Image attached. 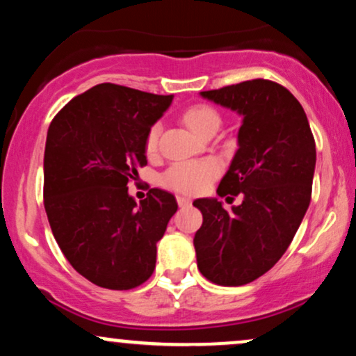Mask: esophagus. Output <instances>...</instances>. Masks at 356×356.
<instances>
[{
    "instance_id": "1",
    "label": "esophagus",
    "mask_w": 356,
    "mask_h": 356,
    "mask_svg": "<svg viewBox=\"0 0 356 356\" xmlns=\"http://www.w3.org/2000/svg\"><path fill=\"white\" fill-rule=\"evenodd\" d=\"M177 204L181 207H186V206H189V204H191V199L186 197V195H177Z\"/></svg>"
}]
</instances>
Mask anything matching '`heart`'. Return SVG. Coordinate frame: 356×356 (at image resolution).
<instances>
[{
	"instance_id": "obj_1",
	"label": "heart",
	"mask_w": 356,
	"mask_h": 356,
	"mask_svg": "<svg viewBox=\"0 0 356 356\" xmlns=\"http://www.w3.org/2000/svg\"><path fill=\"white\" fill-rule=\"evenodd\" d=\"M184 122L199 137L209 129H219L220 117L211 105L197 104L192 105L184 112ZM161 125L150 127L145 138L147 154H152L157 149ZM219 174V164L214 159H195V161L175 162L162 175V184L169 189L184 192V194H197L209 186L212 179Z\"/></svg>"
}]
</instances>
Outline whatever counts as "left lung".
Listing matches in <instances>:
<instances>
[{
    "label": "left lung",
    "instance_id": "obj_1",
    "mask_svg": "<svg viewBox=\"0 0 356 356\" xmlns=\"http://www.w3.org/2000/svg\"><path fill=\"white\" fill-rule=\"evenodd\" d=\"M243 117L238 145L218 194L243 195L231 211L195 199L202 226L194 236L197 268L212 283L241 286L269 271L291 244L312 201L316 147L293 93L256 79L201 92Z\"/></svg>",
    "mask_w": 356,
    "mask_h": 356
}]
</instances>
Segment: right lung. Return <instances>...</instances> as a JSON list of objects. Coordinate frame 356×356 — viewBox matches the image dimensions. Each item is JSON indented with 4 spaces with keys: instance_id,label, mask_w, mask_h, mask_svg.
<instances>
[{
    "instance_id": "right-lung-1",
    "label": "right lung",
    "mask_w": 356,
    "mask_h": 356,
    "mask_svg": "<svg viewBox=\"0 0 356 356\" xmlns=\"http://www.w3.org/2000/svg\"><path fill=\"white\" fill-rule=\"evenodd\" d=\"M172 99L100 83L68 102L48 129V222L73 269L102 288L132 289L152 276L157 243L177 211L170 192L150 189L137 204L127 187L147 164V134Z\"/></svg>"
}]
</instances>
